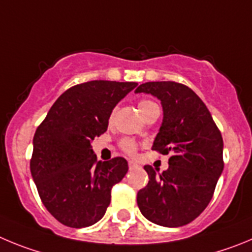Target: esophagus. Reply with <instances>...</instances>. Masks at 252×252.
<instances>
[{
  "label": "esophagus",
  "instance_id": "34e87169",
  "mask_svg": "<svg viewBox=\"0 0 252 252\" xmlns=\"http://www.w3.org/2000/svg\"><path fill=\"white\" fill-rule=\"evenodd\" d=\"M128 164H129V169H133V168H135V167H137V163L133 162V160H129Z\"/></svg>",
  "mask_w": 252,
  "mask_h": 252
}]
</instances>
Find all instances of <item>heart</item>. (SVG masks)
<instances>
[{"label": "heart", "instance_id": "obj_1", "mask_svg": "<svg viewBox=\"0 0 252 252\" xmlns=\"http://www.w3.org/2000/svg\"><path fill=\"white\" fill-rule=\"evenodd\" d=\"M154 106H157V105H156L153 101L146 100V99H144V100H140L139 103H138V109H139L140 114H142L143 117H144V115L152 109V108H154ZM122 148H123L126 153L133 154L135 153V151H137V144L130 139H124L123 142H122Z\"/></svg>", "mask_w": 252, "mask_h": 252}]
</instances>
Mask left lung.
Listing matches in <instances>:
<instances>
[{
	"mask_svg": "<svg viewBox=\"0 0 252 252\" xmlns=\"http://www.w3.org/2000/svg\"><path fill=\"white\" fill-rule=\"evenodd\" d=\"M135 93L160 100L163 122L152 149L169 154L168 169L159 176L144 165L149 182L138 192V207L156 225H187L207 207L223 171L221 131L205 103L183 84L151 81Z\"/></svg>",
	"mask_w": 252,
	"mask_h": 252,
	"instance_id": "8db88e82",
	"label": "left lung"
}]
</instances>
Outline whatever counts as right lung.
I'll return each mask as SVG.
<instances>
[{
	"mask_svg": "<svg viewBox=\"0 0 252 252\" xmlns=\"http://www.w3.org/2000/svg\"><path fill=\"white\" fill-rule=\"evenodd\" d=\"M137 85L108 80L75 85L59 96L36 129L31 176L44 206L63 225L88 227L105 215L112 187L123 180L128 162L122 157L98 162L92 142Z\"/></svg>",
	"mask_w": 252,
	"mask_h": 252,
	"instance_id": "add662e5",
	"label": "right lung"
}]
</instances>
